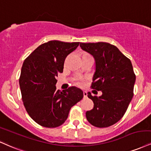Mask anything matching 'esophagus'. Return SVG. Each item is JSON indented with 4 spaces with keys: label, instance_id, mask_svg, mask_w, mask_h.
I'll return each mask as SVG.
<instances>
[{
    "label": "esophagus",
    "instance_id": "1",
    "mask_svg": "<svg viewBox=\"0 0 151 151\" xmlns=\"http://www.w3.org/2000/svg\"><path fill=\"white\" fill-rule=\"evenodd\" d=\"M83 98H84V99L87 98V92L86 91H83Z\"/></svg>",
    "mask_w": 151,
    "mask_h": 151
}]
</instances>
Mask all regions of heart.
I'll use <instances>...</instances> for the list:
<instances>
[{
  "label": "heart",
  "mask_w": 151,
  "mask_h": 151,
  "mask_svg": "<svg viewBox=\"0 0 151 151\" xmlns=\"http://www.w3.org/2000/svg\"><path fill=\"white\" fill-rule=\"evenodd\" d=\"M77 83H78V84H79V85H81V82H78Z\"/></svg>",
  "instance_id": "b5f03b06"
}]
</instances>
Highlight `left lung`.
Instances as JSON below:
<instances>
[{
	"label": "left lung",
	"mask_w": 151,
	"mask_h": 151,
	"mask_svg": "<svg viewBox=\"0 0 151 151\" xmlns=\"http://www.w3.org/2000/svg\"><path fill=\"white\" fill-rule=\"evenodd\" d=\"M80 47L96 61L91 87L102 91L99 97L88 93L94 105L86 112V119L96 127L112 126L124 116L134 96L136 75L132 62L110 43H80Z\"/></svg>",
	"instance_id": "1"
}]
</instances>
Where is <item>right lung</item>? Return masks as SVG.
Segmentation results:
<instances>
[{
	"label": "right lung",
	"instance_id": "1",
	"mask_svg": "<svg viewBox=\"0 0 151 151\" xmlns=\"http://www.w3.org/2000/svg\"><path fill=\"white\" fill-rule=\"evenodd\" d=\"M79 42L50 41L36 48L22 67L19 77L22 99L34 121L47 128L60 126L71 108L83 99V91L75 86L56 90V77L62 73L65 60Z\"/></svg>",
	"mask_w": 151,
	"mask_h": 151
}]
</instances>
